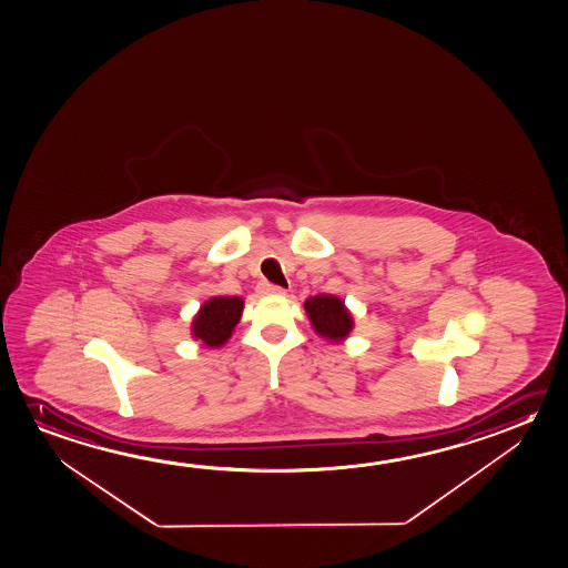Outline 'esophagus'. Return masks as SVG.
<instances>
[{"mask_svg": "<svg viewBox=\"0 0 568 568\" xmlns=\"http://www.w3.org/2000/svg\"><path fill=\"white\" fill-rule=\"evenodd\" d=\"M258 290H261V294H264V296H284L286 294V290L282 288V286L268 284V282H262Z\"/></svg>", "mask_w": 568, "mask_h": 568, "instance_id": "1", "label": "esophagus"}]
</instances>
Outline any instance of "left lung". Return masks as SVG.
Here are the masks:
<instances>
[{
  "label": "left lung",
  "mask_w": 568,
  "mask_h": 568,
  "mask_svg": "<svg viewBox=\"0 0 568 568\" xmlns=\"http://www.w3.org/2000/svg\"><path fill=\"white\" fill-rule=\"evenodd\" d=\"M304 310L315 334L327 342H345L355 327L353 314L347 310L342 297L317 294V296L307 297Z\"/></svg>",
  "instance_id": "8db88e82"
}]
</instances>
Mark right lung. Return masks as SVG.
Here are the masks:
<instances>
[{
    "label": "right lung",
    "instance_id": "right-lung-1",
    "mask_svg": "<svg viewBox=\"0 0 568 568\" xmlns=\"http://www.w3.org/2000/svg\"><path fill=\"white\" fill-rule=\"evenodd\" d=\"M244 302L239 296L209 297L191 322V337L207 347H223L241 322Z\"/></svg>",
    "mask_w": 568,
    "mask_h": 568
}]
</instances>
